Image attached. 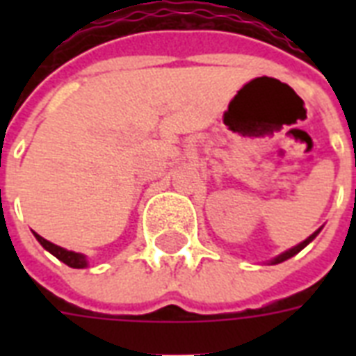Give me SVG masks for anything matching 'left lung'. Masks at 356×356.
<instances>
[{
    "instance_id": "obj_1",
    "label": "left lung",
    "mask_w": 356,
    "mask_h": 356,
    "mask_svg": "<svg viewBox=\"0 0 356 356\" xmlns=\"http://www.w3.org/2000/svg\"><path fill=\"white\" fill-rule=\"evenodd\" d=\"M320 231H321V229H318V231H316V233L310 234V236L307 238V240H303V242L298 243V245H293L292 249H288V251H284V253H281V254H279V257H275V259L271 260V264H281V262H284V260L292 259L293 254H298L299 251H301V249L307 248V245H309V243L312 242V240H314V238L318 236V234H320Z\"/></svg>"
}]
</instances>
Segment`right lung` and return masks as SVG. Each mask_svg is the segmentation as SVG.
<instances>
[{"mask_svg":"<svg viewBox=\"0 0 356 356\" xmlns=\"http://www.w3.org/2000/svg\"><path fill=\"white\" fill-rule=\"evenodd\" d=\"M36 240L42 243V248L47 249L49 253L55 254L60 262H64L66 266H70V268H86L88 266V260H86L85 254L81 253H75V251H68V249L60 248V245H55V243L47 242L46 238H42L40 234H36Z\"/></svg>","mask_w":356,"mask_h":356,"instance_id":"obj_1","label":"right lung"}]
</instances>
